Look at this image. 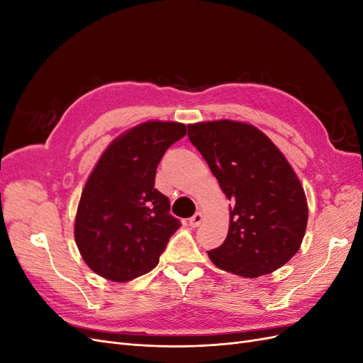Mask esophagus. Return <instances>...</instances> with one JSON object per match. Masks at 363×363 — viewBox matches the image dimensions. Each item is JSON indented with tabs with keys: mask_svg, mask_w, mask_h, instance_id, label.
I'll return each mask as SVG.
<instances>
[{
	"mask_svg": "<svg viewBox=\"0 0 363 363\" xmlns=\"http://www.w3.org/2000/svg\"><path fill=\"white\" fill-rule=\"evenodd\" d=\"M203 223V213H200V212H196L191 219H189V225L191 227H199L200 224Z\"/></svg>",
	"mask_w": 363,
	"mask_h": 363,
	"instance_id": "obj_1",
	"label": "esophagus"
}]
</instances>
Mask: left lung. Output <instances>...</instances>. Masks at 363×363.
I'll return each instance as SVG.
<instances>
[{
    "instance_id": "left-lung-1",
    "label": "left lung",
    "mask_w": 363,
    "mask_h": 363,
    "mask_svg": "<svg viewBox=\"0 0 363 363\" xmlns=\"http://www.w3.org/2000/svg\"><path fill=\"white\" fill-rule=\"evenodd\" d=\"M188 136L232 203L224 244L207 251L213 265L248 279L283 267L300 250L309 215L283 152L255 125L230 119L189 124Z\"/></svg>"
}]
</instances>
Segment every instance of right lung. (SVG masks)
<instances>
[{
    "label": "right lung",
    "instance_id": "obj_1",
    "mask_svg": "<svg viewBox=\"0 0 363 363\" xmlns=\"http://www.w3.org/2000/svg\"><path fill=\"white\" fill-rule=\"evenodd\" d=\"M182 123L147 121L116 138L87 179L75 215L74 236L86 265L98 276L124 283L157 267L180 221L155 188L156 169Z\"/></svg>",
    "mask_w": 363,
    "mask_h": 363
}]
</instances>
